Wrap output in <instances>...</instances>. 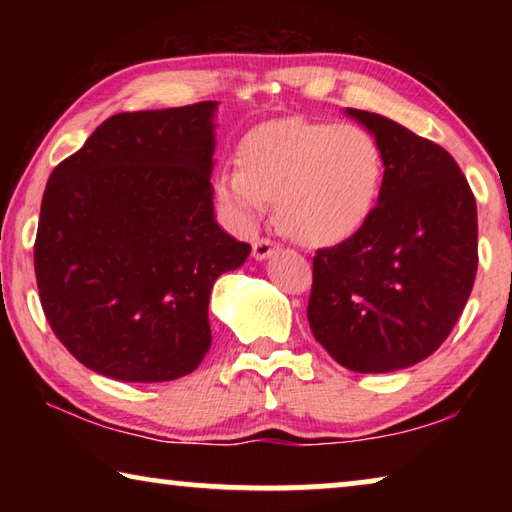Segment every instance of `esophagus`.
I'll return each mask as SVG.
<instances>
[{
  "instance_id": "34e87169",
  "label": "esophagus",
  "mask_w": 512,
  "mask_h": 512,
  "mask_svg": "<svg viewBox=\"0 0 512 512\" xmlns=\"http://www.w3.org/2000/svg\"><path fill=\"white\" fill-rule=\"evenodd\" d=\"M275 250H277V246L271 239H257L253 244V257L257 259V262H264V259L271 257Z\"/></svg>"
}]
</instances>
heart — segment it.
<instances>
[{
    "label": "heart",
    "instance_id": "heart-1",
    "mask_svg": "<svg viewBox=\"0 0 512 512\" xmlns=\"http://www.w3.org/2000/svg\"><path fill=\"white\" fill-rule=\"evenodd\" d=\"M241 169L216 176V196L241 230L277 219L305 246H336L366 228L384 185V158L375 137L354 124L284 119L250 133Z\"/></svg>",
    "mask_w": 512,
    "mask_h": 512
}]
</instances>
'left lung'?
Listing matches in <instances>:
<instances>
[{
  "mask_svg": "<svg viewBox=\"0 0 512 512\" xmlns=\"http://www.w3.org/2000/svg\"><path fill=\"white\" fill-rule=\"evenodd\" d=\"M375 137L384 185L366 228L314 257L307 318L343 368L393 372L436 352L474 287L476 203L443 146L397 121L345 108Z\"/></svg>",
  "mask_w": 512,
  "mask_h": 512,
  "instance_id": "left-lung-1",
  "label": "left lung"
}]
</instances>
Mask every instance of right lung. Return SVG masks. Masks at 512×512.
Returning <instances> with one entry per match:
<instances>
[{
  "label": "right lung",
  "instance_id": "obj_1",
  "mask_svg": "<svg viewBox=\"0 0 512 512\" xmlns=\"http://www.w3.org/2000/svg\"><path fill=\"white\" fill-rule=\"evenodd\" d=\"M216 108L119 112L49 176L33 250L40 302L58 341L103 377L196 370L216 277L250 255L216 223Z\"/></svg>",
  "mask_w": 512,
  "mask_h": 512
}]
</instances>
